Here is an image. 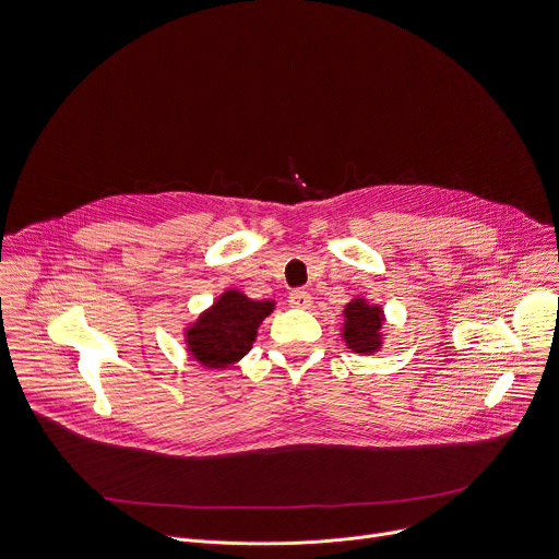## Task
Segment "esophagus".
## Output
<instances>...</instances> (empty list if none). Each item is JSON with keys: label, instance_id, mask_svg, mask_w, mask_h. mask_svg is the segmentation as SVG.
I'll return each mask as SVG.
<instances>
[{"label": "esophagus", "instance_id": "34e87169", "mask_svg": "<svg viewBox=\"0 0 559 559\" xmlns=\"http://www.w3.org/2000/svg\"><path fill=\"white\" fill-rule=\"evenodd\" d=\"M311 301H313V297L308 295L306 290H301V288L290 290V295H288V304L293 308H308V306H311Z\"/></svg>", "mask_w": 559, "mask_h": 559}]
</instances>
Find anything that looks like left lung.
<instances>
[{
	"label": "left lung",
	"instance_id": "obj_1",
	"mask_svg": "<svg viewBox=\"0 0 559 559\" xmlns=\"http://www.w3.org/2000/svg\"><path fill=\"white\" fill-rule=\"evenodd\" d=\"M344 340L346 346L355 353H373L380 346L382 311L378 306H368L361 299H355L346 306Z\"/></svg>",
	"mask_w": 559,
	"mask_h": 559
}]
</instances>
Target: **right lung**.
I'll return each instance as SVG.
<instances>
[{
	"mask_svg": "<svg viewBox=\"0 0 559 559\" xmlns=\"http://www.w3.org/2000/svg\"><path fill=\"white\" fill-rule=\"evenodd\" d=\"M271 311V301H253L237 290L224 293L189 331L193 357L209 368H222L237 361L251 348L260 322Z\"/></svg>",
	"mask_w": 559,
	"mask_h": 559,
	"instance_id": "right-lung-1",
	"label": "right lung"
}]
</instances>
